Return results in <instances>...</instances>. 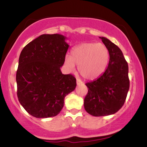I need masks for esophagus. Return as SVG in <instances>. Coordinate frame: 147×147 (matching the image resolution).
<instances>
[{
    "mask_svg": "<svg viewBox=\"0 0 147 147\" xmlns=\"http://www.w3.org/2000/svg\"><path fill=\"white\" fill-rule=\"evenodd\" d=\"M77 85H81V84H83V82H82L80 79H77Z\"/></svg>",
    "mask_w": 147,
    "mask_h": 147,
    "instance_id": "obj_1",
    "label": "esophagus"
}]
</instances>
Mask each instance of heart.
<instances>
[{
	"label": "heart",
	"mask_w": 147,
	"mask_h": 147,
	"mask_svg": "<svg viewBox=\"0 0 147 147\" xmlns=\"http://www.w3.org/2000/svg\"><path fill=\"white\" fill-rule=\"evenodd\" d=\"M109 57V49L105 45L88 42L72 49L71 56L66 55L65 57V65L72 71L77 64L81 76L88 80H92L105 71Z\"/></svg>",
	"instance_id": "obj_1"
}]
</instances>
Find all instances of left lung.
I'll return each instance as SVG.
<instances>
[{
	"mask_svg": "<svg viewBox=\"0 0 147 147\" xmlns=\"http://www.w3.org/2000/svg\"><path fill=\"white\" fill-rule=\"evenodd\" d=\"M99 38L109 49V63L100 77L86 84L88 91L84 103L86 112L95 117L117 113L129 89V66L122 50L107 38Z\"/></svg>",
	"mask_w": 147,
	"mask_h": 147,
	"instance_id": "obj_1",
	"label": "left lung"
}]
</instances>
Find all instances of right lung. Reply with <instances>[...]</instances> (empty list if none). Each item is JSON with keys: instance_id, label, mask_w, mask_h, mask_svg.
Returning a JSON list of instances; mask_svg holds the SVG:
<instances>
[{"instance_id": "add662e5", "label": "right lung", "mask_w": 147, "mask_h": 147, "mask_svg": "<svg viewBox=\"0 0 147 147\" xmlns=\"http://www.w3.org/2000/svg\"><path fill=\"white\" fill-rule=\"evenodd\" d=\"M59 34H42L21 52L16 72L17 96L22 106L36 118L55 117L64 98L75 89L76 79L61 71L69 45Z\"/></svg>"}]
</instances>
